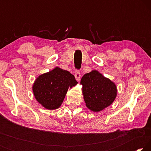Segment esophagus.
I'll return each instance as SVG.
<instances>
[{
  "label": "esophagus",
  "instance_id": "esophagus-1",
  "mask_svg": "<svg viewBox=\"0 0 151 151\" xmlns=\"http://www.w3.org/2000/svg\"><path fill=\"white\" fill-rule=\"evenodd\" d=\"M75 78L76 79L77 81L80 80V78H81V72L79 70H76L75 72Z\"/></svg>",
  "mask_w": 151,
  "mask_h": 151
}]
</instances>
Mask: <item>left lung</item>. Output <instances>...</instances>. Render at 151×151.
I'll return each mask as SVG.
<instances>
[{"label":"left lung","instance_id":"left-lung-1","mask_svg":"<svg viewBox=\"0 0 151 151\" xmlns=\"http://www.w3.org/2000/svg\"><path fill=\"white\" fill-rule=\"evenodd\" d=\"M84 100L89 109L99 112L112 103L116 96L114 83L99 73L93 70L81 78Z\"/></svg>","mask_w":151,"mask_h":151}]
</instances>
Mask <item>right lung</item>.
Masks as SVG:
<instances>
[{
  "instance_id": "obj_1",
  "label": "right lung",
  "mask_w": 151,
  "mask_h": 151,
  "mask_svg": "<svg viewBox=\"0 0 151 151\" xmlns=\"http://www.w3.org/2000/svg\"><path fill=\"white\" fill-rule=\"evenodd\" d=\"M77 84L75 76L67 70L57 67L37 78L32 90L37 101L45 108L52 110L59 107L68 87Z\"/></svg>"
}]
</instances>
